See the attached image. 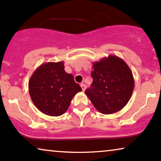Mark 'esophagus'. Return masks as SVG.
Listing matches in <instances>:
<instances>
[{
    "label": "esophagus",
    "instance_id": "34e87169",
    "mask_svg": "<svg viewBox=\"0 0 161 161\" xmlns=\"http://www.w3.org/2000/svg\"><path fill=\"white\" fill-rule=\"evenodd\" d=\"M80 86H81V90H82V91L84 92L85 90V89H86V85H85V84L84 83H81L80 84Z\"/></svg>",
    "mask_w": 161,
    "mask_h": 161
}]
</instances>
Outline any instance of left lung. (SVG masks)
Instances as JSON below:
<instances>
[{
    "label": "left lung",
    "mask_w": 161,
    "mask_h": 161,
    "mask_svg": "<svg viewBox=\"0 0 161 161\" xmlns=\"http://www.w3.org/2000/svg\"><path fill=\"white\" fill-rule=\"evenodd\" d=\"M91 87L85 90L95 108L104 114L121 110L134 89L132 71L123 59L108 55L92 63Z\"/></svg>",
    "instance_id": "8db88e82"
}]
</instances>
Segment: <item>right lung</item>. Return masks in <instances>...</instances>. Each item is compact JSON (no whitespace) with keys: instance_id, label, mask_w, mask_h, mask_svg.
<instances>
[{"instance_id":"add662e5","label":"right lung","mask_w":161,"mask_h":161,"mask_svg":"<svg viewBox=\"0 0 161 161\" xmlns=\"http://www.w3.org/2000/svg\"><path fill=\"white\" fill-rule=\"evenodd\" d=\"M29 93L36 107L44 114L60 116L66 112L74 96L81 91L74 76L64 70V63H43L28 82Z\"/></svg>"}]
</instances>
